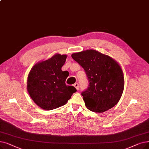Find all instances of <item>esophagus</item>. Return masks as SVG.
Wrapping results in <instances>:
<instances>
[{
    "mask_svg": "<svg viewBox=\"0 0 149 149\" xmlns=\"http://www.w3.org/2000/svg\"><path fill=\"white\" fill-rule=\"evenodd\" d=\"M74 86L77 90H79V85L78 83H74Z\"/></svg>",
    "mask_w": 149,
    "mask_h": 149,
    "instance_id": "esophagus-1",
    "label": "esophagus"
}]
</instances>
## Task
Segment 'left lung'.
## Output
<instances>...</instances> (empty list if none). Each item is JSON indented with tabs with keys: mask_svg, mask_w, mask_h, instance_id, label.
Listing matches in <instances>:
<instances>
[{
	"mask_svg": "<svg viewBox=\"0 0 149 149\" xmlns=\"http://www.w3.org/2000/svg\"><path fill=\"white\" fill-rule=\"evenodd\" d=\"M72 58L84 69L89 81L81 93L90 111L103 113L119 101L124 88V77L118 62L95 50L72 54Z\"/></svg>",
	"mask_w": 149,
	"mask_h": 149,
	"instance_id": "left-lung-1",
	"label": "left lung"
}]
</instances>
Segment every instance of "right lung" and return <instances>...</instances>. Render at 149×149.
Wrapping results in <instances>:
<instances>
[{"mask_svg":"<svg viewBox=\"0 0 149 149\" xmlns=\"http://www.w3.org/2000/svg\"><path fill=\"white\" fill-rule=\"evenodd\" d=\"M66 55L56 54L49 59L39 62L30 70L27 91L36 104L46 110L65 105L77 89L65 83L68 73L61 70Z\"/></svg>","mask_w":149,"mask_h":149,"instance_id":"1","label":"right lung"}]
</instances>
